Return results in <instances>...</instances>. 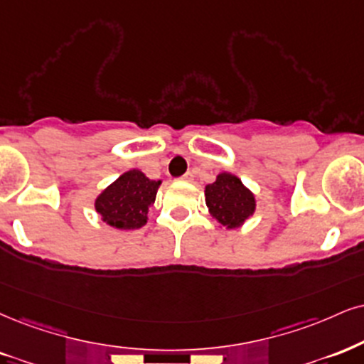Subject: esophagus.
Wrapping results in <instances>:
<instances>
[{
    "mask_svg": "<svg viewBox=\"0 0 364 364\" xmlns=\"http://www.w3.org/2000/svg\"><path fill=\"white\" fill-rule=\"evenodd\" d=\"M182 178H183V181H187V182H192V181H194V172H186L182 175Z\"/></svg>",
    "mask_w": 364,
    "mask_h": 364,
    "instance_id": "obj_1",
    "label": "esophagus"
}]
</instances>
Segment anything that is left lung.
Listing matches in <instances>:
<instances>
[{
	"instance_id": "left-lung-1",
	"label": "left lung",
	"mask_w": 364,
	"mask_h": 364,
	"mask_svg": "<svg viewBox=\"0 0 364 364\" xmlns=\"http://www.w3.org/2000/svg\"><path fill=\"white\" fill-rule=\"evenodd\" d=\"M205 204L213 218L226 228H237L255 213V197L236 175L219 173L205 186Z\"/></svg>"
}]
</instances>
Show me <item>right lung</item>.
Returning <instances> with one entry per match:
<instances>
[{
  "instance_id": "1",
  "label": "right lung",
  "mask_w": 364,
  "mask_h": 364,
  "mask_svg": "<svg viewBox=\"0 0 364 364\" xmlns=\"http://www.w3.org/2000/svg\"><path fill=\"white\" fill-rule=\"evenodd\" d=\"M160 181H150L140 170H129L96 199L102 221L118 230H138L146 223L148 208L155 203Z\"/></svg>"
}]
</instances>
